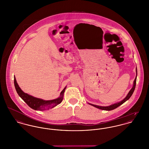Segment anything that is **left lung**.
Masks as SVG:
<instances>
[{"mask_svg": "<svg viewBox=\"0 0 149 149\" xmlns=\"http://www.w3.org/2000/svg\"><path fill=\"white\" fill-rule=\"evenodd\" d=\"M136 78L133 81V87L131 88V89L130 91V92H128V93L127 94V96L125 97L123 100H122L120 102H116V103H115L114 104H112V105H110V106H98V105H93V104H90V103H88V104L89 105H92L95 107H96L97 109H101V110H106V111H110V110H114L115 109L117 108L118 107H119V106H120L121 105H122L123 103H124L125 101H127L128 100L130 99V98L131 97L134 89H135V87H136V80H137V68H136Z\"/></svg>", "mask_w": 149, "mask_h": 149, "instance_id": "8db88e82", "label": "left lung"}]
</instances>
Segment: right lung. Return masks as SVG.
I'll use <instances>...</instances> for the list:
<instances>
[{
    "mask_svg": "<svg viewBox=\"0 0 149 149\" xmlns=\"http://www.w3.org/2000/svg\"><path fill=\"white\" fill-rule=\"evenodd\" d=\"M14 84L16 90L19 96L26 103L27 105L31 109L39 111H45L48 110L50 109H52L57 105L60 104L63 100V94L66 88V86L64 88V89L60 93V97L52 100H44L43 99H40L39 98H36L35 97L29 95L26 93L24 92L22 89L19 87L17 83L15 76L14 77Z\"/></svg>",
    "mask_w": 149,
    "mask_h": 149,
    "instance_id": "1",
    "label": "right lung"
}]
</instances>
